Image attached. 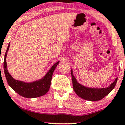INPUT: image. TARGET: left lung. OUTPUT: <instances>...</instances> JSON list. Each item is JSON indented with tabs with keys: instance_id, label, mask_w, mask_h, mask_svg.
<instances>
[{
	"instance_id": "8db88e82",
	"label": "left lung",
	"mask_w": 125,
	"mask_h": 125,
	"mask_svg": "<svg viewBox=\"0 0 125 125\" xmlns=\"http://www.w3.org/2000/svg\"><path fill=\"white\" fill-rule=\"evenodd\" d=\"M71 74H72L73 89L76 93V94L78 95L79 97L82 98L84 100L91 101L101 100L103 98L105 97L106 95H108L115 88L118 78V77H117L115 79V82L112 83L107 88H88V87L84 86L82 85L81 84L77 82L75 77L73 76L72 70H71Z\"/></svg>"
}]
</instances>
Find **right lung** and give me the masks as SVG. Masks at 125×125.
I'll list each match as a JSON object with an SVG mask.
<instances>
[{
	"mask_svg": "<svg viewBox=\"0 0 125 125\" xmlns=\"http://www.w3.org/2000/svg\"><path fill=\"white\" fill-rule=\"evenodd\" d=\"M9 44L10 43H9L7 50L5 53L3 62L4 72H5V77H6V80L9 86L12 88L17 94L25 98H31L39 97L46 94L50 88L52 74L60 61H58L55 64H53L50 70L48 71V73L46 74V75L43 78L39 79V80H36V81L30 83H26L24 82L20 81V80H15L9 73L7 69L6 58L9 46H10Z\"/></svg>",
	"mask_w": 125,
	"mask_h": 125,
	"instance_id": "right-lung-1",
	"label": "right lung"
}]
</instances>
